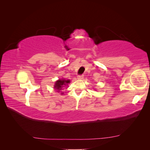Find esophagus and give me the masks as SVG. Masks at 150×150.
I'll list each match as a JSON object with an SVG mask.
<instances>
[{
  "label": "esophagus",
  "instance_id": "34e87169",
  "mask_svg": "<svg viewBox=\"0 0 150 150\" xmlns=\"http://www.w3.org/2000/svg\"><path fill=\"white\" fill-rule=\"evenodd\" d=\"M77 78H78V79H83V78H84V75H78V76H77Z\"/></svg>",
  "mask_w": 150,
  "mask_h": 150
}]
</instances>
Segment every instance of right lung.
<instances>
[{"instance_id": "1", "label": "right lung", "mask_w": 150, "mask_h": 150, "mask_svg": "<svg viewBox=\"0 0 150 150\" xmlns=\"http://www.w3.org/2000/svg\"><path fill=\"white\" fill-rule=\"evenodd\" d=\"M70 83L69 80H66V79H59L57 81H56L55 84H54V89L57 91V92H59L62 89V88L65 87L66 86L68 85L67 84ZM63 93H61L62 94Z\"/></svg>"}]
</instances>
